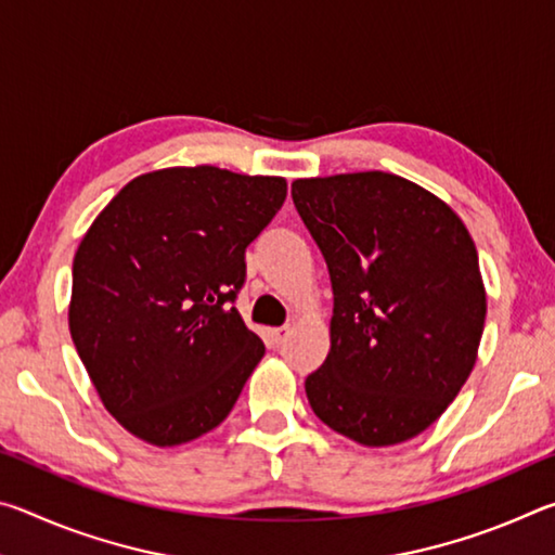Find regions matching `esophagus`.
Returning a JSON list of instances; mask_svg holds the SVG:
<instances>
[{"label":"esophagus","instance_id":"1","mask_svg":"<svg viewBox=\"0 0 555 555\" xmlns=\"http://www.w3.org/2000/svg\"><path fill=\"white\" fill-rule=\"evenodd\" d=\"M269 337H271V345L281 347V345L286 343V337H288V327H274V331H269Z\"/></svg>","mask_w":555,"mask_h":555}]
</instances>
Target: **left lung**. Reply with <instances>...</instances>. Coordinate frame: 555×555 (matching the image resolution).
Returning <instances> with one entry per match:
<instances>
[{"instance_id":"8db88e82","label":"left lung","mask_w":555,"mask_h":555,"mask_svg":"<svg viewBox=\"0 0 555 555\" xmlns=\"http://www.w3.org/2000/svg\"><path fill=\"white\" fill-rule=\"evenodd\" d=\"M291 195L331 271V352L306 397L367 448L411 440L463 389L487 294L475 242L448 203L384 171L298 178Z\"/></svg>"}]
</instances>
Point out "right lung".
<instances>
[{
  "label": "right lung",
  "instance_id": "right-lung-1",
  "mask_svg": "<svg viewBox=\"0 0 555 555\" xmlns=\"http://www.w3.org/2000/svg\"><path fill=\"white\" fill-rule=\"evenodd\" d=\"M286 201V178L218 166L137 176L73 259L68 325L100 401L158 448L218 428L264 343L232 300L244 249Z\"/></svg>",
  "mask_w": 555,
  "mask_h": 555
}]
</instances>
